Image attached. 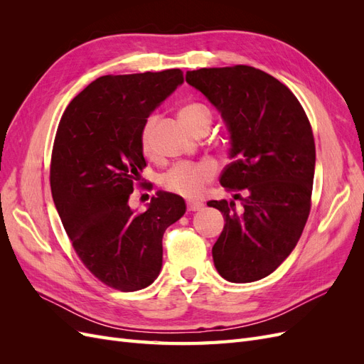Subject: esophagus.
I'll use <instances>...</instances> for the list:
<instances>
[{
	"label": "esophagus",
	"instance_id": "obj_1",
	"mask_svg": "<svg viewBox=\"0 0 364 364\" xmlns=\"http://www.w3.org/2000/svg\"><path fill=\"white\" fill-rule=\"evenodd\" d=\"M202 208H203L202 202H196V200L186 202V209H188V211H200Z\"/></svg>",
	"mask_w": 364,
	"mask_h": 364
}]
</instances>
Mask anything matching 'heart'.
Returning a JSON list of instances; mask_svg holds the SVG:
<instances>
[{"label":"heart","mask_w":364,"mask_h":364,"mask_svg":"<svg viewBox=\"0 0 364 364\" xmlns=\"http://www.w3.org/2000/svg\"><path fill=\"white\" fill-rule=\"evenodd\" d=\"M179 117L182 123L193 130L197 124H211L213 114L203 103H190L181 109ZM158 117L150 115L141 127L139 144L144 155L150 156L153 153V136H155V126ZM217 174V164L211 159H203L199 162H179L174 167L165 171L159 183L165 191L178 194L182 197H196L202 193L205 185L211 182Z\"/></svg>","instance_id":"1"}]
</instances>
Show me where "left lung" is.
I'll use <instances>...</instances> for the list:
<instances>
[{
    "label": "left lung",
    "mask_w": 364,
    "mask_h": 364,
    "mask_svg": "<svg viewBox=\"0 0 364 364\" xmlns=\"http://www.w3.org/2000/svg\"><path fill=\"white\" fill-rule=\"evenodd\" d=\"M218 112L234 161L220 183L241 202L209 200L225 217L213 247L217 272L230 282L269 277L299 241L311 209L316 146L299 100L270 74L247 65L185 75Z\"/></svg>",
    "instance_id": "8db88e82"
}]
</instances>
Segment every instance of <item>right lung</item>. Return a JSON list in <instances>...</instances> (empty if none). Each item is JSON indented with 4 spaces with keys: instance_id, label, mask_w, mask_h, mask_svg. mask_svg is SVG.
<instances>
[{
    "instance_id": "obj_1",
    "label": "right lung",
    "mask_w": 364,
    "mask_h": 364,
    "mask_svg": "<svg viewBox=\"0 0 364 364\" xmlns=\"http://www.w3.org/2000/svg\"><path fill=\"white\" fill-rule=\"evenodd\" d=\"M181 83L178 68L98 77L65 109L54 138L50 185L62 225L85 267L119 291L158 278L165 229L185 214L171 193L151 197L144 213L129 206L146 167L141 127Z\"/></svg>"
}]
</instances>
